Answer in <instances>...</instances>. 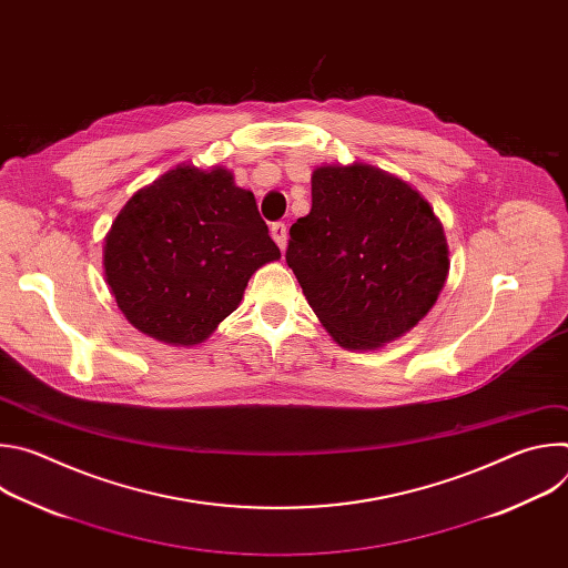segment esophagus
I'll return each instance as SVG.
<instances>
[{
	"label": "esophagus",
	"instance_id": "esophagus-1",
	"mask_svg": "<svg viewBox=\"0 0 568 568\" xmlns=\"http://www.w3.org/2000/svg\"><path fill=\"white\" fill-rule=\"evenodd\" d=\"M270 233H272V237L276 240V245L281 247V252L287 247V226L283 224V222H274L272 226H270Z\"/></svg>",
	"mask_w": 568,
	"mask_h": 568
}]
</instances>
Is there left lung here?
I'll return each mask as SVG.
<instances>
[{"mask_svg":"<svg viewBox=\"0 0 568 568\" xmlns=\"http://www.w3.org/2000/svg\"><path fill=\"white\" fill-rule=\"evenodd\" d=\"M285 261L323 328L351 351H375L418 326L449 272L429 202L357 161L312 173V209L292 224Z\"/></svg>","mask_w":568,"mask_h":568,"instance_id":"left-lung-1","label":"left lung"}]
</instances>
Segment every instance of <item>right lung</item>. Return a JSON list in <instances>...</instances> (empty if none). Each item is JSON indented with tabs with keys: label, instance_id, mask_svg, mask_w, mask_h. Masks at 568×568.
<instances>
[{
	"label": "right lung",
	"instance_id": "obj_1",
	"mask_svg": "<svg viewBox=\"0 0 568 568\" xmlns=\"http://www.w3.org/2000/svg\"><path fill=\"white\" fill-rule=\"evenodd\" d=\"M281 252L252 191L215 166H178L136 191L105 237V281L143 335L197 346Z\"/></svg>",
	"mask_w": 568,
	"mask_h": 568
}]
</instances>
